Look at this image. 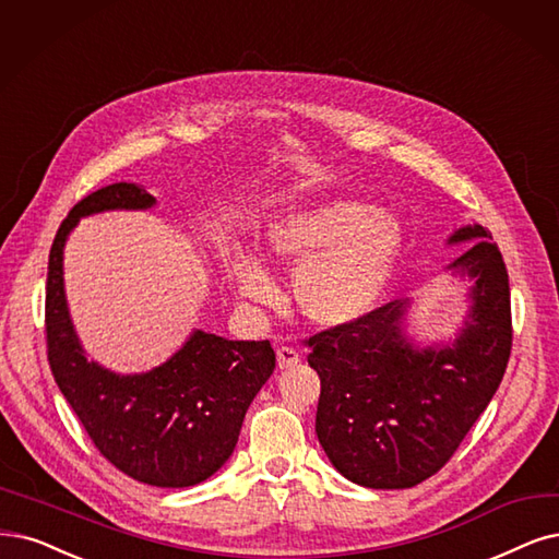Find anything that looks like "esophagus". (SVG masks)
Segmentation results:
<instances>
[{
  "label": "esophagus",
  "mask_w": 559,
  "mask_h": 559,
  "mask_svg": "<svg viewBox=\"0 0 559 559\" xmlns=\"http://www.w3.org/2000/svg\"><path fill=\"white\" fill-rule=\"evenodd\" d=\"M276 361H278V368L287 370V368H295L301 361V355L290 345H281L276 349Z\"/></svg>",
  "instance_id": "1"
}]
</instances>
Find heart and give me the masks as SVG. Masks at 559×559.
<instances>
[{
	"instance_id": "b5f03b06",
	"label": "heart",
	"mask_w": 559,
	"mask_h": 559,
	"mask_svg": "<svg viewBox=\"0 0 559 559\" xmlns=\"http://www.w3.org/2000/svg\"><path fill=\"white\" fill-rule=\"evenodd\" d=\"M266 260L293 269L290 299L313 326L357 322L384 295L403 251L401 223L361 200H332L269 221L262 233ZM239 297L272 304L274 281L243 253L230 260Z\"/></svg>"
}]
</instances>
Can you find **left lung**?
Returning <instances> with one entry per match:
<instances>
[{"label": "left lung", "mask_w": 559, "mask_h": 559, "mask_svg": "<svg viewBox=\"0 0 559 559\" xmlns=\"http://www.w3.org/2000/svg\"><path fill=\"white\" fill-rule=\"evenodd\" d=\"M451 266L472 276V311L451 345L419 349L403 336L405 301L304 341L320 376L318 440L334 467L366 488H412L438 474L498 391L511 355L509 274L481 225Z\"/></svg>", "instance_id": "8db88e82"}]
</instances>
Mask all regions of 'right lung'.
Returning <instances> with one entry per match:
<instances>
[{"label":"right lung","mask_w":559,"mask_h":559,"mask_svg":"<svg viewBox=\"0 0 559 559\" xmlns=\"http://www.w3.org/2000/svg\"><path fill=\"white\" fill-rule=\"evenodd\" d=\"M135 183H110L82 198L55 235L46 283V345L55 382L90 440L131 479L186 488L230 459L248 405L276 368L269 341H227L195 332L179 353L142 376H117L87 361L73 332L61 253L80 221L106 210H147Z\"/></svg>","instance_id":"right-lung-1"}]
</instances>
